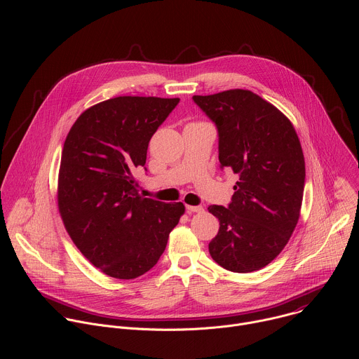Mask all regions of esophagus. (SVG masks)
<instances>
[{"mask_svg":"<svg viewBox=\"0 0 359 359\" xmlns=\"http://www.w3.org/2000/svg\"><path fill=\"white\" fill-rule=\"evenodd\" d=\"M186 210L189 213H203L204 209L201 206H186Z\"/></svg>","mask_w":359,"mask_h":359,"instance_id":"obj_1","label":"esophagus"}]
</instances>
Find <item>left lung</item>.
I'll return each instance as SVG.
<instances>
[{
  "mask_svg": "<svg viewBox=\"0 0 359 359\" xmlns=\"http://www.w3.org/2000/svg\"><path fill=\"white\" fill-rule=\"evenodd\" d=\"M216 123L222 168L238 175L229 208L209 206L220 222L212 259L233 273L270 264L288 243L301 213L305 162L290 119L248 89L194 95Z\"/></svg>",
  "mask_w": 359,
  "mask_h": 359,
  "instance_id": "1",
  "label": "left lung"
}]
</instances>
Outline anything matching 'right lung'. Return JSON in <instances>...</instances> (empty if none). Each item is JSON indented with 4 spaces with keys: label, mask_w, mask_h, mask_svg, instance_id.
I'll list each match as a JSON object with an SVG mask.
<instances>
[{
    "label": "right lung",
    "mask_w": 359,
    "mask_h": 359,
    "mask_svg": "<svg viewBox=\"0 0 359 359\" xmlns=\"http://www.w3.org/2000/svg\"><path fill=\"white\" fill-rule=\"evenodd\" d=\"M179 97L118 96L83 111L62 149L58 209L78 250L102 273L133 280L163 254L183 203L137 193L135 172Z\"/></svg>",
    "instance_id": "add662e5"
}]
</instances>
